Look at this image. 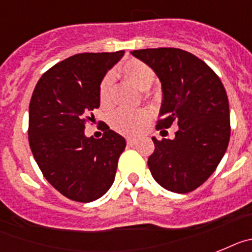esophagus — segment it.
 Wrapping results in <instances>:
<instances>
[{"mask_svg": "<svg viewBox=\"0 0 252 252\" xmlns=\"http://www.w3.org/2000/svg\"><path fill=\"white\" fill-rule=\"evenodd\" d=\"M126 143H128V146H134V144L137 143V139L128 138V139H126Z\"/></svg>", "mask_w": 252, "mask_h": 252, "instance_id": "obj_1", "label": "esophagus"}]
</instances>
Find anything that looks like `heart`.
<instances>
[{"label": "heart", "instance_id": "1", "mask_svg": "<svg viewBox=\"0 0 252 252\" xmlns=\"http://www.w3.org/2000/svg\"><path fill=\"white\" fill-rule=\"evenodd\" d=\"M119 74L141 91H147L155 82L156 74L150 65L137 60H128L119 67ZM114 76L105 74L99 86V101L102 108H109L113 102ZM150 120V113L144 109L129 110L119 109L111 115V126L118 132L126 135H134L141 132Z\"/></svg>", "mask_w": 252, "mask_h": 252}]
</instances>
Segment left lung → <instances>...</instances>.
Returning a JSON list of instances; mask_svg holds the SVG:
<instances>
[{
  "label": "left lung",
  "mask_w": 252,
  "mask_h": 252,
  "mask_svg": "<svg viewBox=\"0 0 252 252\" xmlns=\"http://www.w3.org/2000/svg\"><path fill=\"white\" fill-rule=\"evenodd\" d=\"M150 65L161 82L157 128L178 123L174 139L152 137L148 158L153 179L172 192L185 194L214 172L228 147L229 105L218 76L202 60L178 48L130 52Z\"/></svg>",
  "instance_id": "1"
}]
</instances>
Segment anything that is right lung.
<instances>
[{"instance_id": "obj_1", "label": "right lung", "mask_w": 252, "mask_h": 252, "mask_svg": "<svg viewBox=\"0 0 252 252\" xmlns=\"http://www.w3.org/2000/svg\"><path fill=\"white\" fill-rule=\"evenodd\" d=\"M124 50L72 56L45 72L29 105V143L44 178L74 202L101 198L115 179L126 138L104 126L96 139L85 134V119L100 106L99 86Z\"/></svg>"}]
</instances>
